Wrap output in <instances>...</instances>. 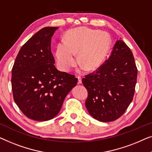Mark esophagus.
I'll list each match as a JSON object with an SVG mask.
<instances>
[{"mask_svg":"<svg viewBox=\"0 0 152 152\" xmlns=\"http://www.w3.org/2000/svg\"><path fill=\"white\" fill-rule=\"evenodd\" d=\"M78 78V84H80V83H82V78H81L80 76H78L77 77Z\"/></svg>","mask_w":152,"mask_h":152,"instance_id":"34e87169","label":"esophagus"}]
</instances>
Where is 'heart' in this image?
Masks as SVG:
<instances>
[{
    "label": "heart",
    "instance_id": "obj_1",
    "mask_svg": "<svg viewBox=\"0 0 152 152\" xmlns=\"http://www.w3.org/2000/svg\"><path fill=\"white\" fill-rule=\"evenodd\" d=\"M112 45V38L107 32L87 27H78L66 34L65 42L58 44L56 56L62 71L69 72L78 62L89 71L96 69L103 63Z\"/></svg>",
    "mask_w": 152,
    "mask_h": 152
}]
</instances>
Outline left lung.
I'll list each match as a JSON object with an SVG mask.
<instances>
[{
	"label": "left lung",
	"instance_id": "obj_1",
	"mask_svg": "<svg viewBox=\"0 0 152 152\" xmlns=\"http://www.w3.org/2000/svg\"><path fill=\"white\" fill-rule=\"evenodd\" d=\"M137 71L129 48L117 40L108 60L83 78L88 91L85 105L89 114L101 122L120 118L133 100Z\"/></svg>",
	"mask_w": 152,
	"mask_h": 152
}]
</instances>
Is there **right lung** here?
<instances>
[{
	"instance_id": "1",
	"label": "right lung",
	"mask_w": 152,
	"mask_h": 152,
	"mask_svg": "<svg viewBox=\"0 0 152 152\" xmlns=\"http://www.w3.org/2000/svg\"><path fill=\"white\" fill-rule=\"evenodd\" d=\"M58 27H44L22 46L12 70L13 97L25 116L37 121L54 118L78 82L55 67L51 40Z\"/></svg>"
}]
</instances>
